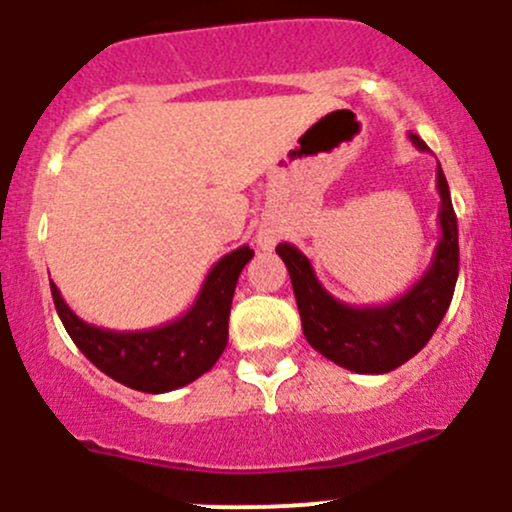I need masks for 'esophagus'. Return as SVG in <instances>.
Instances as JSON below:
<instances>
[{
	"instance_id": "esophagus-1",
	"label": "esophagus",
	"mask_w": 512,
	"mask_h": 512,
	"mask_svg": "<svg viewBox=\"0 0 512 512\" xmlns=\"http://www.w3.org/2000/svg\"><path fill=\"white\" fill-rule=\"evenodd\" d=\"M256 244L261 246L263 251H271L273 246L278 244V231H273V229H261L256 234Z\"/></svg>"
}]
</instances>
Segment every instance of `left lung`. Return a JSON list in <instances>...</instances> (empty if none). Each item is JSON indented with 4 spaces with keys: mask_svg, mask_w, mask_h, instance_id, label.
<instances>
[{
    "mask_svg": "<svg viewBox=\"0 0 512 512\" xmlns=\"http://www.w3.org/2000/svg\"><path fill=\"white\" fill-rule=\"evenodd\" d=\"M408 139L421 151L426 141L416 134ZM440 194V239L428 271L403 296L381 306H348L323 288L311 261L293 244H278L296 293L306 341L321 356L353 373H388L411 361L430 341L443 321L458 281V219L450 204L443 169L435 171Z\"/></svg>",
    "mask_w": 512,
    "mask_h": 512,
    "instance_id": "8db88e82",
    "label": "left lung"
}]
</instances>
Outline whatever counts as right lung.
<instances>
[{"label":"right lung","mask_w":512,"mask_h":512,"mask_svg":"<svg viewBox=\"0 0 512 512\" xmlns=\"http://www.w3.org/2000/svg\"><path fill=\"white\" fill-rule=\"evenodd\" d=\"M251 258L254 251L249 246H239L219 258L211 266L194 306L184 316L146 331L91 326L67 306L54 283L52 298L72 341L101 373L134 391L169 393L211 371L224 353L236 281Z\"/></svg>","instance_id":"right-lung-1"}]
</instances>
